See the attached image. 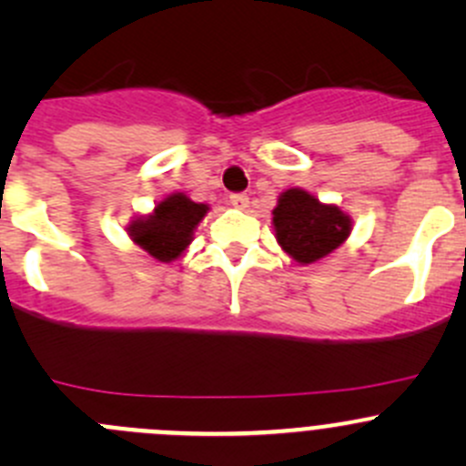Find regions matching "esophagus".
I'll use <instances>...</instances> for the list:
<instances>
[{"instance_id":"obj_1","label":"esophagus","mask_w":466,"mask_h":466,"mask_svg":"<svg viewBox=\"0 0 466 466\" xmlns=\"http://www.w3.org/2000/svg\"><path fill=\"white\" fill-rule=\"evenodd\" d=\"M229 205L237 207V209H246V207L250 205V198H248L246 194H232L229 196Z\"/></svg>"}]
</instances>
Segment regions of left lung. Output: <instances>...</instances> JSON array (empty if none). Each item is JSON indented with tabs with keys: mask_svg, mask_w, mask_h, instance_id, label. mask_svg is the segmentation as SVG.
<instances>
[{
	"mask_svg": "<svg viewBox=\"0 0 466 466\" xmlns=\"http://www.w3.org/2000/svg\"><path fill=\"white\" fill-rule=\"evenodd\" d=\"M277 241L299 263H313L336 250L350 234V216L338 207L322 205L302 189L281 194L272 211Z\"/></svg>",
	"mask_w": 466,
	"mask_h": 466,
	"instance_id": "left-lung-1",
	"label": "left lung"
}]
</instances>
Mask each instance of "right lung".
I'll use <instances>...</instances> for the list:
<instances>
[{
    "label": "right lung",
    "instance_id": "obj_1",
    "mask_svg": "<svg viewBox=\"0 0 466 466\" xmlns=\"http://www.w3.org/2000/svg\"><path fill=\"white\" fill-rule=\"evenodd\" d=\"M205 214L207 205L194 203L182 194H171L155 207L153 216L135 220L130 237L155 259L173 261L189 246L194 228Z\"/></svg>",
    "mask_w": 466,
    "mask_h": 466
}]
</instances>
